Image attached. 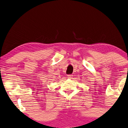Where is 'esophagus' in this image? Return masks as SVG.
Instances as JSON below:
<instances>
[{
	"mask_svg": "<svg viewBox=\"0 0 128 128\" xmlns=\"http://www.w3.org/2000/svg\"><path fill=\"white\" fill-rule=\"evenodd\" d=\"M68 76V78H72V77H73V75H72V74H68V76Z\"/></svg>",
	"mask_w": 128,
	"mask_h": 128,
	"instance_id": "34e87169",
	"label": "esophagus"
}]
</instances>
